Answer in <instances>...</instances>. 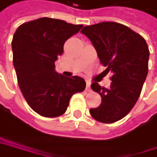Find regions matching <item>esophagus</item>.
Instances as JSON below:
<instances>
[{"mask_svg":"<svg viewBox=\"0 0 157 157\" xmlns=\"http://www.w3.org/2000/svg\"><path fill=\"white\" fill-rule=\"evenodd\" d=\"M90 85H91V83H90L89 81H86V89L87 90V91H90Z\"/></svg>","mask_w":157,"mask_h":157,"instance_id":"esophagus-1","label":"esophagus"}]
</instances>
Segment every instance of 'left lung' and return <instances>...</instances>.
I'll return each instance as SVG.
<instances>
[{"mask_svg":"<svg viewBox=\"0 0 157 157\" xmlns=\"http://www.w3.org/2000/svg\"><path fill=\"white\" fill-rule=\"evenodd\" d=\"M81 33L91 41L105 71L113 73L108 88L91 85L101 102L89 110L90 115L100 122L113 123L127 115L140 95L148 73V45L140 35L117 22L87 25Z\"/></svg>","mask_w":157,"mask_h":157,"instance_id":"1","label":"left lung"}]
</instances>
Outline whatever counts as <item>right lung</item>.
Returning <instances> with one entry per match:
<instances>
[{"instance_id":"right-lung-1","label":"right lung","mask_w":157,"mask_h":157,"mask_svg":"<svg viewBox=\"0 0 157 157\" xmlns=\"http://www.w3.org/2000/svg\"><path fill=\"white\" fill-rule=\"evenodd\" d=\"M82 27L40 17L21 24L14 34L13 64L17 82L28 105L41 116L63 115L71 96L86 88L82 77H66L56 72L55 66L65 42Z\"/></svg>"}]
</instances>
